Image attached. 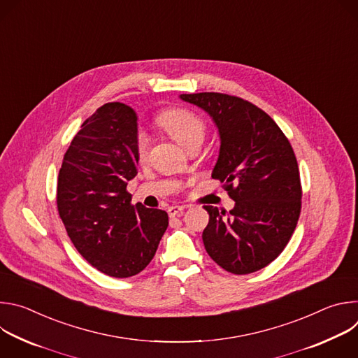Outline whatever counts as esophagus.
<instances>
[{"label": "esophagus", "mask_w": 358, "mask_h": 358, "mask_svg": "<svg viewBox=\"0 0 358 358\" xmlns=\"http://www.w3.org/2000/svg\"><path fill=\"white\" fill-rule=\"evenodd\" d=\"M184 210H185V207H182V206H173V207H170V208L167 210V213H169L170 217H176V215H178L180 213H182Z\"/></svg>", "instance_id": "34e87169"}]
</instances>
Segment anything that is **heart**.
Segmentation results:
<instances>
[{
	"label": "heart",
	"instance_id": "obj_1",
	"mask_svg": "<svg viewBox=\"0 0 358 358\" xmlns=\"http://www.w3.org/2000/svg\"><path fill=\"white\" fill-rule=\"evenodd\" d=\"M159 124L166 129L182 147H188L192 143L202 141L206 133V124L202 119L187 109H169L160 113ZM148 152V137L144 133L137 134L136 155L140 162L145 160Z\"/></svg>",
	"mask_w": 358,
	"mask_h": 358
}]
</instances>
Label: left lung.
I'll return each instance as SVG.
<instances>
[{
    "label": "left lung",
    "instance_id": "left-lung-1",
    "mask_svg": "<svg viewBox=\"0 0 358 358\" xmlns=\"http://www.w3.org/2000/svg\"><path fill=\"white\" fill-rule=\"evenodd\" d=\"M180 97L215 122L221 147L213 178L235 201L229 213L203 207L210 214L203 246L234 275L257 272L279 257L297 225L301 185L294 151L273 119L248 100L215 92Z\"/></svg>",
    "mask_w": 358,
    "mask_h": 358
}]
</instances>
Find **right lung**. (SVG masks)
I'll return each mask as SVG.
<instances>
[{"label": "right lung", "instance_id": "right-lung-1", "mask_svg": "<svg viewBox=\"0 0 358 358\" xmlns=\"http://www.w3.org/2000/svg\"><path fill=\"white\" fill-rule=\"evenodd\" d=\"M136 140L134 110L106 103L83 122L58 176L57 206L68 236L93 268L112 278L140 273L169 227L166 211L130 202Z\"/></svg>", "mask_w": 358, "mask_h": 358}]
</instances>
